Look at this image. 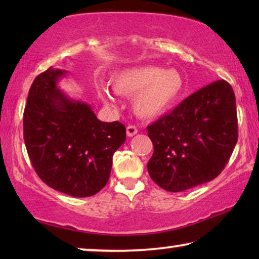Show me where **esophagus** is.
Returning a JSON list of instances; mask_svg holds the SVG:
<instances>
[{
	"mask_svg": "<svg viewBox=\"0 0 259 259\" xmlns=\"http://www.w3.org/2000/svg\"><path fill=\"white\" fill-rule=\"evenodd\" d=\"M138 133V128L136 126H127L126 127V134L127 137H133Z\"/></svg>",
	"mask_w": 259,
	"mask_h": 259,
	"instance_id": "1",
	"label": "esophagus"
}]
</instances>
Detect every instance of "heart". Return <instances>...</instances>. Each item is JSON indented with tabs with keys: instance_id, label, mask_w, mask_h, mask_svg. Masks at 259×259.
Returning <instances> with one entry per match:
<instances>
[{
	"instance_id": "b5f03b06",
	"label": "heart",
	"mask_w": 259,
	"mask_h": 259,
	"mask_svg": "<svg viewBox=\"0 0 259 259\" xmlns=\"http://www.w3.org/2000/svg\"><path fill=\"white\" fill-rule=\"evenodd\" d=\"M112 90L122 97H133L134 114L141 119H157L172 111L185 93V79L178 70L158 66L133 67L113 77ZM97 93L107 106L115 98L107 88L97 84Z\"/></svg>"
}]
</instances>
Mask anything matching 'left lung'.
<instances>
[{
    "instance_id": "8db88e82",
    "label": "left lung",
    "mask_w": 259,
    "mask_h": 259,
    "mask_svg": "<svg viewBox=\"0 0 259 259\" xmlns=\"http://www.w3.org/2000/svg\"><path fill=\"white\" fill-rule=\"evenodd\" d=\"M147 131L154 147L147 169L157 185L180 192L211 182L224 169L238 139L232 87L225 80L207 84Z\"/></svg>"
}]
</instances>
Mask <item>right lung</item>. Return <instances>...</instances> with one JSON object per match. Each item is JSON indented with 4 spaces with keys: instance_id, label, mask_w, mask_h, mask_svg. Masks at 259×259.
Instances as JSON below:
<instances>
[{
    "instance_id": "right-lung-1",
    "label": "right lung",
    "mask_w": 259,
    "mask_h": 259,
    "mask_svg": "<svg viewBox=\"0 0 259 259\" xmlns=\"http://www.w3.org/2000/svg\"><path fill=\"white\" fill-rule=\"evenodd\" d=\"M66 74L51 67L35 77L23 113L24 144L42 182L72 197H91L107 184L126 128L100 121L90 105L60 91Z\"/></svg>"
}]
</instances>
